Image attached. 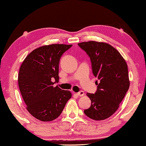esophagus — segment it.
<instances>
[{
  "instance_id": "esophagus-1",
  "label": "esophagus",
  "mask_w": 146,
  "mask_h": 146,
  "mask_svg": "<svg viewBox=\"0 0 146 146\" xmlns=\"http://www.w3.org/2000/svg\"><path fill=\"white\" fill-rule=\"evenodd\" d=\"M77 94H78V96H82L84 95V92L82 91V90H81V91L78 92Z\"/></svg>"
}]
</instances>
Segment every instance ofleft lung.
Wrapping results in <instances>:
<instances>
[{
	"instance_id": "1",
	"label": "left lung",
	"mask_w": 146,
	"mask_h": 146,
	"mask_svg": "<svg viewBox=\"0 0 146 146\" xmlns=\"http://www.w3.org/2000/svg\"><path fill=\"white\" fill-rule=\"evenodd\" d=\"M89 56L97 89L95 93H87L91 105L84 112L94 120H104L111 117L129 88L128 68L118 51L111 45L90 41L78 43Z\"/></svg>"
}]
</instances>
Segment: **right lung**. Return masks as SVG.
Here are the masks:
<instances>
[{
	"instance_id": "add662e5",
	"label": "right lung",
	"mask_w": 146,
	"mask_h": 146,
	"mask_svg": "<svg viewBox=\"0 0 146 146\" xmlns=\"http://www.w3.org/2000/svg\"><path fill=\"white\" fill-rule=\"evenodd\" d=\"M72 45H44L31 52L23 62L18 76L19 87L30 114L42 121H50L61 114L71 98L68 90L58 86L59 64L64 52Z\"/></svg>"
}]
</instances>
